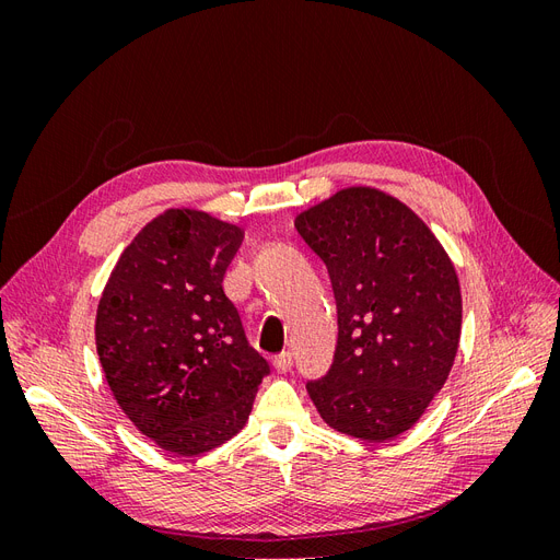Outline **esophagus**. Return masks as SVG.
Returning <instances> with one entry per match:
<instances>
[{
	"instance_id": "esophagus-1",
	"label": "esophagus",
	"mask_w": 560,
	"mask_h": 560,
	"mask_svg": "<svg viewBox=\"0 0 560 560\" xmlns=\"http://www.w3.org/2000/svg\"><path fill=\"white\" fill-rule=\"evenodd\" d=\"M273 366H276L278 374H287V371L292 369V354L290 352H280L278 358L273 360Z\"/></svg>"
}]
</instances>
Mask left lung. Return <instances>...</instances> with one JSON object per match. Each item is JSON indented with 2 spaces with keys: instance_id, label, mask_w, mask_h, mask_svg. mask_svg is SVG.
Instances as JSON below:
<instances>
[{
  "instance_id": "obj_1",
  "label": "left lung",
  "mask_w": 560,
  "mask_h": 560,
  "mask_svg": "<svg viewBox=\"0 0 560 560\" xmlns=\"http://www.w3.org/2000/svg\"><path fill=\"white\" fill-rule=\"evenodd\" d=\"M294 226L327 264L338 311L334 364L308 395L331 430L389 442L451 374L463 329L455 266L430 226L376 186H346Z\"/></svg>"
}]
</instances>
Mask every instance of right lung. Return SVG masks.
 <instances>
[{"instance_id":"1","label":"right lung","mask_w":560,"mask_h":560,"mask_svg":"<svg viewBox=\"0 0 560 560\" xmlns=\"http://www.w3.org/2000/svg\"><path fill=\"white\" fill-rule=\"evenodd\" d=\"M241 243L238 224L165 210L121 252L97 303V358L116 404L175 455L238 434L268 374L222 287Z\"/></svg>"}]
</instances>
